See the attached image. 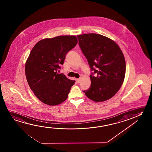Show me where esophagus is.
Returning a JSON list of instances; mask_svg holds the SVG:
<instances>
[{
	"instance_id": "1",
	"label": "esophagus",
	"mask_w": 152,
	"mask_h": 152,
	"mask_svg": "<svg viewBox=\"0 0 152 152\" xmlns=\"http://www.w3.org/2000/svg\"><path fill=\"white\" fill-rule=\"evenodd\" d=\"M80 78H78V79L76 80V82H77V83H80Z\"/></svg>"
}]
</instances>
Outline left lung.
<instances>
[{"label":"left lung","mask_w":152,"mask_h":152,"mask_svg":"<svg viewBox=\"0 0 152 152\" xmlns=\"http://www.w3.org/2000/svg\"><path fill=\"white\" fill-rule=\"evenodd\" d=\"M77 38L94 72L90 75V88L83 91L95 102L109 100L119 90L124 80L126 61L122 51L114 41L99 34H84L77 35Z\"/></svg>","instance_id":"1"}]
</instances>
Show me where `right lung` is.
I'll return each instance as SVG.
<instances>
[{
	"instance_id": "add662e5",
	"label": "right lung",
	"mask_w": 152,
	"mask_h": 152,
	"mask_svg": "<svg viewBox=\"0 0 152 152\" xmlns=\"http://www.w3.org/2000/svg\"><path fill=\"white\" fill-rule=\"evenodd\" d=\"M75 35H62L40 40L33 48L25 63L30 88L46 104H59L67 99L75 80L59 74L66 55L77 45Z\"/></svg>"
}]
</instances>
